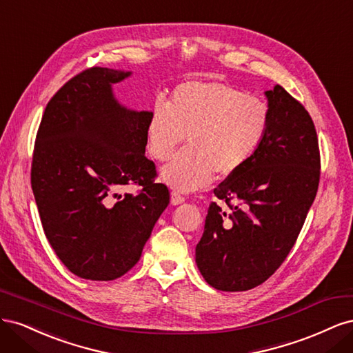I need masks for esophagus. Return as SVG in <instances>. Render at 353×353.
Wrapping results in <instances>:
<instances>
[{
	"label": "esophagus",
	"mask_w": 353,
	"mask_h": 353,
	"mask_svg": "<svg viewBox=\"0 0 353 353\" xmlns=\"http://www.w3.org/2000/svg\"><path fill=\"white\" fill-rule=\"evenodd\" d=\"M184 201H185V199L181 196L178 191H172V193H170V203H172L174 206L181 205V203H184Z\"/></svg>",
	"instance_id": "obj_1"
}]
</instances>
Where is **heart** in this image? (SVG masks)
Masks as SVG:
<instances>
[{
    "label": "heart",
    "instance_id": "b5f03b06",
    "mask_svg": "<svg viewBox=\"0 0 353 353\" xmlns=\"http://www.w3.org/2000/svg\"><path fill=\"white\" fill-rule=\"evenodd\" d=\"M262 99L219 81L178 85L170 104L157 100L147 122V150L168 160L187 137L185 152L160 169V179L181 193L206 187L213 174L228 178L249 162L268 132Z\"/></svg>",
    "mask_w": 353,
    "mask_h": 353
}]
</instances>
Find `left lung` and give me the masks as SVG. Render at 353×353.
I'll use <instances>...</instances> for the list:
<instances>
[{
	"mask_svg": "<svg viewBox=\"0 0 353 353\" xmlns=\"http://www.w3.org/2000/svg\"><path fill=\"white\" fill-rule=\"evenodd\" d=\"M270 126L239 172L213 190L196 263L209 285L244 292L262 284L290 253L319 184V148L311 116L281 85L265 91Z\"/></svg>",
	"mask_w": 353,
	"mask_h": 353,
	"instance_id": "obj_1",
	"label": "left lung"
}]
</instances>
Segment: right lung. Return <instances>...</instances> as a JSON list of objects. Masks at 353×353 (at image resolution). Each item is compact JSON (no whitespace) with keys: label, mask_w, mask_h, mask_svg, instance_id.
Returning a JSON list of instances; mask_svg holds the SVG:
<instances>
[{"label":"right lung","mask_w":353,"mask_h":353,"mask_svg":"<svg viewBox=\"0 0 353 353\" xmlns=\"http://www.w3.org/2000/svg\"><path fill=\"white\" fill-rule=\"evenodd\" d=\"M132 72L91 68L56 92L42 116L30 184L46 236L74 275L119 279L140 261L154 223L169 205L145 157L152 112L122 105L113 83ZM140 194H119L125 185Z\"/></svg>","instance_id":"right-lung-1"}]
</instances>
